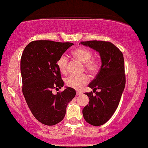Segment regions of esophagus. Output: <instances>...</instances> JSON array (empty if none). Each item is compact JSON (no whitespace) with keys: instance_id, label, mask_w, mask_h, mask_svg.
I'll use <instances>...</instances> for the list:
<instances>
[{"instance_id":"esophagus-1","label":"esophagus","mask_w":148,"mask_h":148,"mask_svg":"<svg viewBox=\"0 0 148 148\" xmlns=\"http://www.w3.org/2000/svg\"><path fill=\"white\" fill-rule=\"evenodd\" d=\"M76 94H77V96H78V95H81V94H82V93L81 92L77 91V92H76Z\"/></svg>"}]
</instances>
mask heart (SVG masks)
<instances>
[{
  "instance_id": "b5f03b06",
  "label": "heart",
  "mask_w": 148,
  "mask_h": 148,
  "mask_svg": "<svg viewBox=\"0 0 148 148\" xmlns=\"http://www.w3.org/2000/svg\"><path fill=\"white\" fill-rule=\"evenodd\" d=\"M73 54L77 59L84 63V68L90 75H96L100 69V62L96 58H92V52L85 48H79L75 50ZM68 59L65 54L62 55L56 62V65L60 73L65 74L67 73ZM88 77L86 74H71L65 79L67 86L74 89L79 90L88 83Z\"/></svg>"
}]
</instances>
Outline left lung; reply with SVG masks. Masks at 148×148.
<instances>
[{"mask_svg":"<svg viewBox=\"0 0 148 148\" xmlns=\"http://www.w3.org/2000/svg\"><path fill=\"white\" fill-rule=\"evenodd\" d=\"M81 44L88 46L100 53L101 65L95 78L88 87L96 90L84 94L89 97V103L83 108V117L87 123L93 126H100L111 117L119 103L124 90L126 78L124 58L122 52L108 41H82Z\"/></svg>","mask_w":148,"mask_h":148,"instance_id":"left-lung-1","label":"left lung"}]
</instances>
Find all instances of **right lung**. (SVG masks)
<instances>
[{"mask_svg": "<svg viewBox=\"0 0 148 148\" xmlns=\"http://www.w3.org/2000/svg\"><path fill=\"white\" fill-rule=\"evenodd\" d=\"M72 45L71 42L34 40L26 46L21 55L23 96L34 117L45 125L62 121L67 104L75 96V90L70 87L52 93L53 89L58 90L64 84L57 60Z\"/></svg>", "mask_w": 148, "mask_h": 148, "instance_id": "1", "label": "right lung"}]
</instances>
